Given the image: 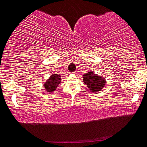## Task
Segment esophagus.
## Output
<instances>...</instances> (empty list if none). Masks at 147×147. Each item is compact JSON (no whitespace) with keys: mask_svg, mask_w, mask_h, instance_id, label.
I'll use <instances>...</instances> for the list:
<instances>
[{"mask_svg":"<svg viewBox=\"0 0 147 147\" xmlns=\"http://www.w3.org/2000/svg\"><path fill=\"white\" fill-rule=\"evenodd\" d=\"M72 74H76V73H74H74H72Z\"/></svg>","mask_w":147,"mask_h":147,"instance_id":"esophagus-1","label":"esophagus"}]
</instances>
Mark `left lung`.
<instances>
[{
    "instance_id": "left-lung-1",
    "label": "left lung",
    "mask_w": 147,
    "mask_h": 147,
    "mask_svg": "<svg viewBox=\"0 0 147 147\" xmlns=\"http://www.w3.org/2000/svg\"><path fill=\"white\" fill-rule=\"evenodd\" d=\"M83 81L87 87L89 88L90 92L93 93H97L101 91L105 86V79L101 76L97 75L95 73L90 71L84 74Z\"/></svg>"
}]
</instances>
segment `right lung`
<instances>
[{"label": "right lung", "mask_w": 147, "mask_h": 147, "mask_svg": "<svg viewBox=\"0 0 147 147\" xmlns=\"http://www.w3.org/2000/svg\"><path fill=\"white\" fill-rule=\"evenodd\" d=\"M61 76L57 74H52L48 80L44 83V88L48 92L52 93L55 91L58 85L61 82Z\"/></svg>", "instance_id": "1"}]
</instances>
